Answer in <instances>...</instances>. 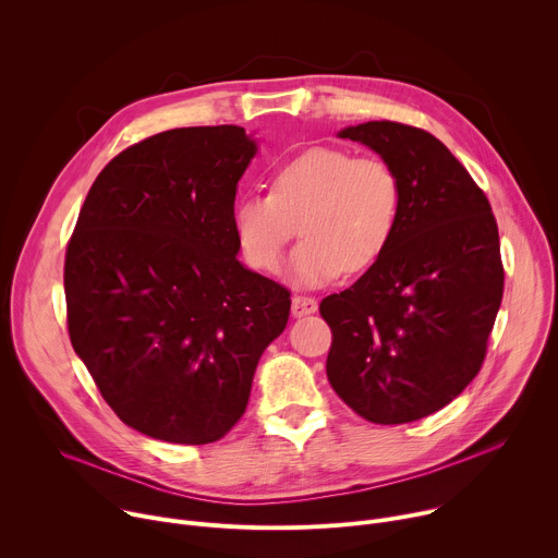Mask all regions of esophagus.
Listing matches in <instances>:
<instances>
[{"label":"esophagus","instance_id":"obj_1","mask_svg":"<svg viewBox=\"0 0 558 558\" xmlns=\"http://www.w3.org/2000/svg\"><path fill=\"white\" fill-rule=\"evenodd\" d=\"M317 311V300L311 295H293L291 300V313L293 317H302V315H311Z\"/></svg>","mask_w":558,"mask_h":558}]
</instances>
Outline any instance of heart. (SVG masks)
I'll list each match as a JSON object with an SVG mask.
<instances>
[{
	"label": "heart",
	"instance_id": "b5f03b06",
	"mask_svg": "<svg viewBox=\"0 0 558 558\" xmlns=\"http://www.w3.org/2000/svg\"><path fill=\"white\" fill-rule=\"evenodd\" d=\"M400 205V179L384 158L311 147L276 170L271 194L254 192L238 201L231 225L247 263L276 271L300 222L304 241L291 254L289 278L300 287H320L344 269H368L384 254Z\"/></svg>",
	"mask_w": 558,
	"mask_h": 558
}]
</instances>
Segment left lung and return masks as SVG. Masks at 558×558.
Listing matches in <instances>:
<instances>
[{
  "mask_svg": "<svg viewBox=\"0 0 558 558\" xmlns=\"http://www.w3.org/2000/svg\"><path fill=\"white\" fill-rule=\"evenodd\" d=\"M395 170L400 218L384 254L320 313L333 331L327 377L373 424H409L474 379L504 295L499 231L486 194L433 134L368 121L338 132Z\"/></svg>",
  "mask_w": 558,
  "mask_h": 558,
  "instance_id": "8db88e82",
  "label": "left lung"
}]
</instances>
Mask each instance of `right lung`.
<instances>
[{
  "instance_id": "add662e5",
  "label": "right lung",
  "mask_w": 558,
  "mask_h": 558,
  "mask_svg": "<svg viewBox=\"0 0 558 558\" xmlns=\"http://www.w3.org/2000/svg\"><path fill=\"white\" fill-rule=\"evenodd\" d=\"M258 141L238 125L154 134L104 168L65 252L68 333L130 428L211 444L243 417L289 291L238 260L231 214Z\"/></svg>"
}]
</instances>
